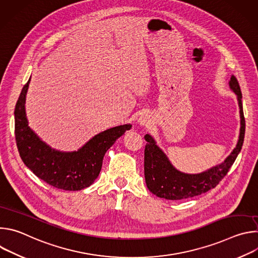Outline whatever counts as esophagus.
<instances>
[{
    "mask_svg": "<svg viewBox=\"0 0 258 258\" xmlns=\"http://www.w3.org/2000/svg\"><path fill=\"white\" fill-rule=\"evenodd\" d=\"M138 122L142 126H149L151 124V122H152V117L148 113H143L138 118Z\"/></svg>",
    "mask_w": 258,
    "mask_h": 258,
    "instance_id": "1",
    "label": "esophagus"
}]
</instances>
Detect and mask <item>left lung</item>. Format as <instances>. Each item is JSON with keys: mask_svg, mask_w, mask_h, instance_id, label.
Masks as SVG:
<instances>
[{"mask_svg": "<svg viewBox=\"0 0 258 258\" xmlns=\"http://www.w3.org/2000/svg\"><path fill=\"white\" fill-rule=\"evenodd\" d=\"M230 89L237 95L240 108V134L232 153L222 162L200 173H185L177 170L165 153L156 145L150 135H146L148 142L145 146L144 170L147 188L159 198L182 200L192 198L215 188L224 178L240 153L245 136V118L242 105V93L237 79L232 76Z\"/></svg>", "mask_w": 258, "mask_h": 258, "instance_id": "obj_1", "label": "left lung"}]
</instances>
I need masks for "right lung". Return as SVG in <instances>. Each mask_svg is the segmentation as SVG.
<instances>
[{"label": "right lung", "instance_id": "add662e5", "mask_svg": "<svg viewBox=\"0 0 258 258\" xmlns=\"http://www.w3.org/2000/svg\"><path fill=\"white\" fill-rule=\"evenodd\" d=\"M29 82L30 79L23 87L14 110L15 138L22 161L36 176L57 189L80 191L90 187L101 171L107 150L132 128V124L108 128L94 136L78 151L53 149L28 126L25 98Z\"/></svg>", "mask_w": 258, "mask_h": 258}]
</instances>
